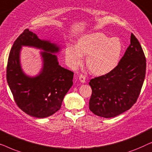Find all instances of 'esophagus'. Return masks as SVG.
I'll list each match as a JSON object with an SVG mask.
<instances>
[{
    "label": "esophagus",
    "instance_id": "obj_1",
    "mask_svg": "<svg viewBox=\"0 0 152 152\" xmlns=\"http://www.w3.org/2000/svg\"><path fill=\"white\" fill-rule=\"evenodd\" d=\"M79 80L82 83H85L86 82V77L83 75H79Z\"/></svg>",
    "mask_w": 152,
    "mask_h": 152
}]
</instances>
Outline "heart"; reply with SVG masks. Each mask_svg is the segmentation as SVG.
Instances as JSON below:
<instances>
[{
  "label": "heart",
  "mask_w": 152,
  "mask_h": 152,
  "mask_svg": "<svg viewBox=\"0 0 152 152\" xmlns=\"http://www.w3.org/2000/svg\"><path fill=\"white\" fill-rule=\"evenodd\" d=\"M122 52V43L117 37L109 39L102 32H93L81 37L77 45H67L65 56L70 67L76 68L82 64L83 55H87L86 64L90 71L102 75L116 67Z\"/></svg>",
  "instance_id": "1"
}]
</instances>
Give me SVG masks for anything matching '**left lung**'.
Listing matches in <instances>:
<instances>
[{"label":"left lung","instance_id":"8db88e82","mask_svg":"<svg viewBox=\"0 0 152 152\" xmlns=\"http://www.w3.org/2000/svg\"><path fill=\"white\" fill-rule=\"evenodd\" d=\"M146 72L142 47L132 33L131 43L118 65L109 73L90 80L92 95L89 109L105 118L127 111L140 95Z\"/></svg>","mask_w":152,"mask_h":152}]
</instances>
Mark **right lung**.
I'll use <instances>...</instances> for the list:
<instances>
[{
	"instance_id": "right-lung-1",
	"label": "right lung",
	"mask_w": 152,
	"mask_h": 152,
	"mask_svg": "<svg viewBox=\"0 0 152 152\" xmlns=\"http://www.w3.org/2000/svg\"><path fill=\"white\" fill-rule=\"evenodd\" d=\"M23 46L42 50V68L37 76H29L22 69L20 55ZM60 51L59 45L39 39L28 29L12 45L7 61V84L16 104L29 115L44 118L56 113L72 86L74 73L61 67L55 55Z\"/></svg>"
}]
</instances>
